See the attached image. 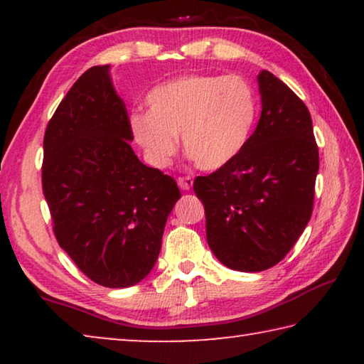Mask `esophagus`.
I'll return each mask as SVG.
<instances>
[{"label": "esophagus", "instance_id": "obj_1", "mask_svg": "<svg viewBox=\"0 0 364 364\" xmlns=\"http://www.w3.org/2000/svg\"><path fill=\"white\" fill-rule=\"evenodd\" d=\"M176 181H178V186H180L183 191H189L194 184V180L191 176H178Z\"/></svg>", "mask_w": 364, "mask_h": 364}]
</instances>
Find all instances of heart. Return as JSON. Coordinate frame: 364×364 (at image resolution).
Returning a JSON list of instances; mask_svg holds the SVG:
<instances>
[{
  "instance_id": "b5f03b06",
  "label": "heart",
  "mask_w": 364,
  "mask_h": 364,
  "mask_svg": "<svg viewBox=\"0 0 364 364\" xmlns=\"http://www.w3.org/2000/svg\"><path fill=\"white\" fill-rule=\"evenodd\" d=\"M149 112H134L130 130L154 167H167L183 147L207 171L230 165L244 151L258 117V96L241 75L191 73L147 93Z\"/></svg>"
}]
</instances>
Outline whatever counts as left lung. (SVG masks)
<instances>
[{
  "mask_svg": "<svg viewBox=\"0 0 364 364\" xmlns=\"http://www.w3.org/2000/svg\"><path fill=\"white\" fill-rule=\"evenodd\" d=\"M262 115L236 160L194 180L207 242L225 267L263 271L279 263L310 221L319 168L311 115L268 70L258 73Z\"/></svg>",
  "mask_w": 364,
  "mask_h": 364,
  "instance_id": "left-lung-1",
  "label": "left lung"
}]
</instances>
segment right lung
<instances>
[{"instance_id":"right-lung-1","label":"right lung","mask_w":364,"mask_h":364,"mask_svg":"<svg viewBox=\"0 0 364 364\" xmlns=\"http://www.w3.org/2000/svg\"><path fill=\"white\" fill-rule=\"evenodd\" d=\"M128 112L109 65L86 70L43 139V194L60 247L91 281L138 284L157 262L176 181L133 152Z\"/></svg>"}]
</instances>
